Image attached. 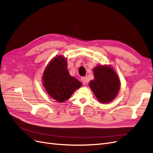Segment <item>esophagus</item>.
I'll return each instance as SVG.
<instances>
[{
	"label": "esophagus",
	"mask_w": 153,
	"mask_h": 153,
	"mask_svg": "<svg viewBox=\"0 0 153 153\" xmlns=\"http://www.w3.org/2000/svg\"><path fill=\"white\" fill-rule=\"evenodd\" d=\"M81 80H82V84L84 85H85L86 84V80H85V77H82L81 78Z\"/></svg>",
	"instance_id": "esophagus-1"
}]
</instances>
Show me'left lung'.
I'll return each instance as SVG.
<instances>
[{
    "label": "left lung",
    "mask_w": 153,
    "mask_h": 153,
    "mask_svg": "<svg viewBox=\"0 0 153 153\" xmlns=\"http://www.w3.org/2000/svg\"><path fill=\"white\" fill-rule=\"evenodd\" d=\"M94 79L89 85L100 102L107 103L117 96L121 82L114 69L107 65L97 66L93 69Z\"/></svg>",
    "instance_id": "1"
}]
</instances>
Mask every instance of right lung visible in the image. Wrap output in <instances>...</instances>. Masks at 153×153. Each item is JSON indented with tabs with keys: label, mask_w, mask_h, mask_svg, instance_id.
<instances>
[{
	"label": "right lung",
	"mask_w": 153,
	"mask_h": 153,
	"mask_svg": "<svg viewBox=\"0 0 153 153\" xmlns=\"http://www.w3.org/2000/svg\"><path fill=\"white\" fill-rule=\"evenodd\" d=\"M43 85L48 95L62 103L70 98L82 85L76 78L70 76L67 68V59L57 55L46 67L43 75Z\"/></svg>",
	"instance_id": "add662e5"
}]
</instances>
